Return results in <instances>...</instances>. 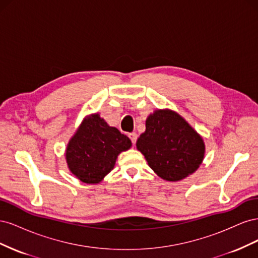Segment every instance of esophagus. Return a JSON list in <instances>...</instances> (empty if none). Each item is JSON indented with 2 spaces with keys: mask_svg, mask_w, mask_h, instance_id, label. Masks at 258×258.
<instances>
[{
  "mask_svg": "<svg viewBox=\"0 0 258 258\" xmlns=\"http://www.w3.org/2000/svg\"><path fill=\"white\" fill-rule=\"evenodd\" d=\"M129 138H130V140H131V142H132V144H136V142H137V139H138V135L136 134V132H132V134H129Z\"/></svg>",
  "mask_w": 258,
  "mask_h": 258,
  "instance_id": "esophagus-1",
  "label": "esophagus"
}]
</instances>
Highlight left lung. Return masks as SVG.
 Segmentation results:
<instances>
[{"label":"left lung","mask_w":258,"mask_h":258,"mask_svg":"<svg viewBox=\"0 0 258 258\" xmlns=\"http://www.w3.org/2000/svg\"><path fill=\"white\" fill-rule=\"evenodd\" d=\"M158 176L175 182L194 173L205 156L202 138L177 113L158 110L146 119V130L137 141Z\"/></svg>","instance_id":"left-lung-1"}]
</instances>
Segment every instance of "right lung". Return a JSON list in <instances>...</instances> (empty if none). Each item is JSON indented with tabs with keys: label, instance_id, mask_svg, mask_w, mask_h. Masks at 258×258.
I'll use <instances>...</instances> for the list:
<instances>
[{
	"label": "right lung",
	"instance_id": "add662e5",
	"mask_svg": "<svg viewBox=\"0 0 258 258\" xmlns=\"http://www.w3.org/2000/svg\"><path fill=\"white\" fill-rule=\"evenodd\" d=\"M130 139L110 127L98 114L86 118L67 147V162L82 182L97 184L115 166L119 153L129 150Z\"/></svg>",
	"mask_w": 258,
	"mask_h": 258
}]
</instances>
